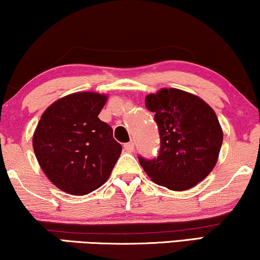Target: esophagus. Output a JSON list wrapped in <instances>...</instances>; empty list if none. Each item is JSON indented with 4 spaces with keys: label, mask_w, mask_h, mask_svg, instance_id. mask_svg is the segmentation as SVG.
<instances>
[{
    "label": "esophagus",
    "mask_w": 260,
    "mask_h": 260,
    "mask_svg": "<svg viewBox=\"0 0 260 260\" xmlns=\"http://www.w3.org/2000/svg\"><path fill=\"white\" fill-rule=\"evenodd\" d=\"M134 149H135V145L133 142H127V143L124 144V150L126 152H133Z\"/></svg>",
    "instance_id": "esophagus-1"
}]
</instances>
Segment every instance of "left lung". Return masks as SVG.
<instances>
[{"label": "left lung", "instance_id": "left-lung-1", "mask_svg": "<svg viewBox=\"0 0 260 260\" xmlns=\"http://www.w3.org/2000/svg\"><path fill=\"white\" fill-rule=\"evenodd\" d=\"M155 113L161 149L154 159L138 157L147 175L170 190L197 186L212 172L222 144V129L214 110L198 95L162 88L145 97Z\"/></svg>", "mask_w": 260, "mask_h": 260}]
</instances>
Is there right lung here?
<instances>
[{"label":"right lung","instance_id":"right-lung-1","mask_svg":"<svg viewBox=\"0 0 260 260\" xmlns=\"http://www.w3.org/2000/svg\"><path fill=\"white\" fill-rule=\"evenodd\" d=\"M108 95L77 92L42 113L33 149L42 172L65 193L86 195L106 182L122 145L112 127L98 118Z\"/></svg>","mask_w":260,"mask_h":260}]
</instances>
